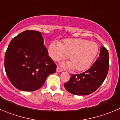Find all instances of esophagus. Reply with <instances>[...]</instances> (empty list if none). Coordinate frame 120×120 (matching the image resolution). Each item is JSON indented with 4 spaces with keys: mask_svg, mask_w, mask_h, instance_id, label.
<instances>
[{
    "mask_svg": "<svg viewBox=\"0 0 120 120\" xmlns=\"http://www.w3.org/2000/svg\"><path fill=\"white\" fill-rule=\"evenodd\" d=\"M63 69H62V68H61L59 67H57L56 68V71L58 72H61L63 71Z\"/></svg>",
    "mask_w": 120,
    "mask_h": 120,
    "instance_id": "34e87169",
    "label": "esophagus"
}]
</instances>
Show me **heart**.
<instances>
[{"mask_svg":"<svg viewBox=\"0 0 120 120\" xmlns=\"http://www.w3.org/2000/svg\"><path fill=\"white\" fill-rule=\"evenodd\" d=\"M98 52L97 43L84 39H68L62 42H53L49 46V54L55 61L68 55V68L83 71L90 67Z\"/></svg>","mask_w":120,"mask_h":120,"instance_id":"heart-1","label":"heart"}]
</instances>
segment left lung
<instances>
[{"mask_svg":"<svg viewBox=\"0 0 120 120\" xmlns=\"http://www.w3.org/2000/svg\"><path fill=\"white\" fill-rule=\"evenodd\" d=\"M109 69V55L105 47H101L100 56L86 71L71 74L68 82L64 84L67 91L74 95H86L96 91L103 83Z\"/></svg>","mask_w":120,"mask_h":120,"instance_id":"8db88e82","label":"left lung"}]
</instances>
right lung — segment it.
<instances>
[{"instance_id":"right-lung-1","label":"right lung","mask_w":120,"mask_h":120,"mask_svg":"<svg viewBox=\"0 0 120 120\" xmlns=\"http://www.w3.org/2000/svg\"><path fill=\"white\" fill-rule=\"evenodd\" d=\"M42 33L25 30L13 38L4 56L6 74L12 85L24 91L42 87L56 65L48 55Z\"/></svg>"}]
</instances>
